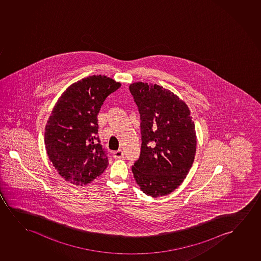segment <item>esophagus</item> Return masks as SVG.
I'll list each match as a JSON object with an SVG mask.
<instances>
[{"label": "esophagus", "instance_id": "34e87169", "mask_svg": "<svg viewBox=\"0 0 261 261\" xmlns=\"http://www.w3.org/2000/svg\"><path fill=\"white\" fill-rule=\"evenodd\" d=\"M113 155H114V158L116 160H117V159H121V158L124 156V152H123V150H116V151H114Z\"/></svg>", "mask_w": 261, "mask_h": 261}]
</instances>
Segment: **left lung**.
<instances>
[{
    "label": "left lung",
    "instance_id": "left-lung-1",
    "mask_svg": "<svg viewBox=\"0 0 261 261\" xmlns=\"http://www.w3.org/2000/svg\"><path fill=\"white\" fill-rule=\"evenodd\" d=\"M129 90L138 106L143 141L134 177L147 195H168L182 184L195 157L191 111L176 94L156 84L133 83Z\"/></svg>",
    "mask_w": 261,
    "mask_h": 261
}]
</instances>
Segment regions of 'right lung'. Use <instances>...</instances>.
I'll use <instances>...</instances> for the list:
<instances>
[{
    "mask_svg": "<svg viewBox=\"0 0 261 261\" xmlns=\"http://www.w3.org/2000/svg\"><path fill=\"white\" fill-rule=\"evenodd\" d=\"M120 86L106 75H90L68 86L53 109L44 134L47 154L61 177L72 185L86 186L107 168L97 115Z\"/></svg>",
    "mask_w": 261,
    "mask_h": 261,
    "instance_id": "add662e5",
    "label": "right lung"
}]
</instances>
